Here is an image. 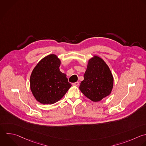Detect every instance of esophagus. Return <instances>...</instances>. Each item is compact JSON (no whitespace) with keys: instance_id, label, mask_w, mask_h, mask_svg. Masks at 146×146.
Masks as SVG:
<instances>
[{"instance_id":"1","label":"esophagus","mask_w":146,"mask_h":146,"mask_svg":"<svg viewBox=\"0 0 146 146\" xmlns=\"http://www.w3.org/2000/svg\"><path fill=\"white\" fill-rule=\"evenodd\" d=\"M79 84V83L78 82H75V83H72V85H73V86H78Z\"/></svg>"}]
</instances>
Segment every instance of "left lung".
<instances>
[{"mask_svg": "<svg viewBox=\"0 0 146 146\" xmlns=\"http://www.w3.org/2000/svg\"><path fill=\"white\" fill-rule=\"evenodd\" d=\"M113 82V78L108 66L102 59L95 56L88 62L79 89L92 101L99 102L110 94Z\"/></svg>", "mask_w": 146, "mask_h": 146, "instance_id": "left-lung-1", "label": "left lung"}]
</instances>
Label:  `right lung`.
<instances>
[{"instance_id":"obj_1","label":"right lung","mask_w":146,"mask_h":146,"mask_svg":"<svg viewBox=\"0 0 146 146\" xmlns=\"http://www.w3.org/2000/svg\"><path fill=\"white\" fill-rule=\"evenodd\" d=\"M60 61L54 54L43 58L33 70L30 88L36 100L52 104L61 99L71 84L65 74L60 71Z\"/></svg>"}]
</instances>
